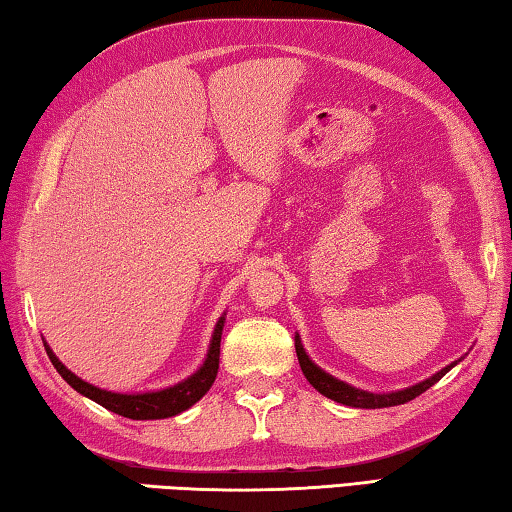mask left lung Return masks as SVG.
Masks as SVG:
<instances>
[{
    "label": "left lung",
    "mask_w": 512,
    "mask_h": 512,
    "mask_svg": "<svg viewBox=\"0 0 512 512\" xmlns=\"http://www.w3.org/2000/svg\"><path fill=\"white\" fill-rule=\"evenodd\" d=\"M295 349H297V358H299V365H301V372L308 379V383L313 385V388L320 392V395L329 397L333 401H338L342 406H351V408H390V406H399V404H406V401L420 397L422 392H426L431 388V385L438 383L442 376H445L451 367H456L460 363V358L454 360V363L442 367L440 372H435L429 379H424L415 385H408L404 390H392V392H367V390H360L354 388V385H349L345 381L335 379L329 372H324L320 365H315L311 356L306 354L304 345H301V338L299 333L295 335Z\"/></svg>",
    "instance_id": "8db88e82"
}]
</instances>
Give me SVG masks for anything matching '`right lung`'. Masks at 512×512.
Returning <instances> with one entry per match:
<instances>
[{"label":"right lung","mask_w":512,"mask_h":512,"mask_svg":"<svg viewBox=\"0 0 512 512\" xmlns=\"http://www.w3.org/2000/svg\"><path fill=\"white\" fill-rule=\"evenodd\" d=\"M226 313H222L220 320H217L213 329L211 345H208L204 363L199 365L197 372H192L188 379L170 385V388L161 390H149V392H113L97 388L88 381L79 379L77 374L67 370V367L58 360V356L52 351V347L45 342V351L56 372L63 376V379L72 385L79 395L88 397L95 401V404L104 406L111 413H117L122 417H129V420H165V417H174L195 406L197 401L211 390V385L217 376V367H220V342H222V329H224Z\"/></svg>","instance_id":"right-lung-1"}]
</instances>
